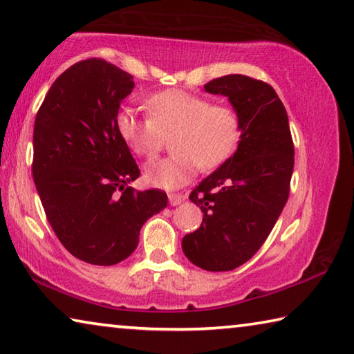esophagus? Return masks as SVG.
<instances>
[{
    "label": "esophagus",
    "mask_w": 354,
    "mask_h": 354,
    "mask_svg": "<svg viewBox=\"0 0 354 354\" xmlns=\"http://www.w3.org/2000/svg\"><path fill=\"white\" fill-rule=\"evenodd\" d=\"M167 198H169V204L174 205V207H176V205H180L185 201V196L178 194V193H171Z\"/></svg>",
    "instance_id": "esophagus-1"
}]
</instances>
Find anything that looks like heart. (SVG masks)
Masks as SVG:
<instances>
[{"label": "heart", "instance_id": "obj_1", "mask_svg": "<svg viewBox=\"0 0 354 354\" xmlns=\"http://www.w3.org/2000/svg\"><path fill=\"white\" fill-rule=\"evenodd\" d=\"M150 117L123 107L115 117L117 131L136 155L153 158L165 136L174 133L176 153L145 166V180L174 189L187 185L199 167L214 169L230 158L241 138V122L227 106L210 104L205 97L183 90L160 91L147 101Z\"/></svg>", "mask_w": 354, "mask_h": 354}]
</instances>
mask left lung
<instances>
[{
    "label": "left lung",
    "mask_w": 354,
    "mask_h": 354,
    "mask_svg": "<svg viewBox=\"0 0 354 354\" xmlns=\"http://www.w3.org/2000/svg\"><path fill=\"white\" fill-rule=\"evenodd\" d=\"M204 90L227 97L241 122V140L189 194L203 225L183 237L182 250L198 268L225 272L247 263L279 220L290 194L295 147L285 106L270 85L230 74Z\"/></svg>",
    "instance_id": "obj_1"
}]
</instances>
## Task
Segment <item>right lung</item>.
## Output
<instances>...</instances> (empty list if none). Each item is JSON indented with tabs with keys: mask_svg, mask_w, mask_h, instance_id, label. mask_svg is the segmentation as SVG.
Instances as JSON below:
<instances>
[{
	"mask_svg": "<svg viewBox=\"0 0 354 354\" xmlns=\"http://www.w3.org/2000/svg\"><path fill=\"white\" fill-rule=\"evenodd\" d=\"M133 75L90 58L59 75L32 133V178L47 220L75 258L95 266L127 259L144 223L167 205L160 189L134 192L139 167L115 127Z\"/></svg>",
	"mask_w": 354,
	"mask_h": 354,
	"instance_id": "right-lung-1",
	"label": "right lung"
}]
</instances>
